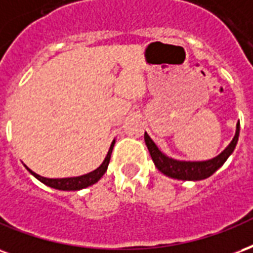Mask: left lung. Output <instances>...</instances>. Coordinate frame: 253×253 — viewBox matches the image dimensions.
Instances as JSON below:
<instances>
[{
    "label": "left lung",
    "instance_id": "obj_1",
    "mask_svg": "<svg viewBox=\"0 0 253 253\" xmlns=\"http://www.w3.org/2000/svg\"><path fill=\"white\" fill-rule=\"evenodd\" d=\"M239 132H240V123H237L236 125V134L233 140L230 141V144L218 156L210 160H205V162H185V160L172 159L156 147L147 132L144 133V140L156 169H159L160 172H163L166 176L179 180H202L214 174L226 162L230 154L235 151L237 140H239Z\"/></svg>",
    "mask_w": 253,
    "mask_h": 253
}]
</instances>
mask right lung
I'll use <instances>...</instances> for the list:
<instances>
[{
	"instance_id": "right-lung-1",
	"label": "right lung",
	"mask_w": 253,
	"mask_h": 253,
	"mask_svg": "<svg viewBox=\"0 0 253 253\" xmlns=\"http://www.w3.org/2000/svg\"><path fill=\"white\" fill-rule=\"evenodd\" d=\"M114 143H116V140H113V143L110 145V148L108 151V155H106V158L102 162V165L99 166L98 169H94L91 172H88V174L81 175V176H74V178H59V179H49V178H44V176H40L36 172H33L32 169H29L27 166V169H28L29 172L39 179L42 183L44 185L49 186V187H52V189L56 190H63V191H75V190H81L84 189V187H88V186L94 185V183H97L101 178H102V175L106 172V169H108L109 162H110V155H112V149L114 147Z\"/></svg>"
}]
</instances>
